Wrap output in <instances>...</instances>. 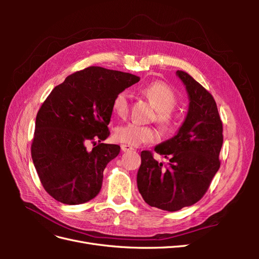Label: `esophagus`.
<instances>
[{
  "label": "esophagus",
  "instance_id": "obj_1",
  "mask_svg": "<svg viewBox=\"0 0 259 259\" xmlns=\"http://www.w3.org/2000/svg\"><path fill=\"white\" fill-rule=\"evenodd\" d=\"M121 149H122V151H124V152H128V151L134 150V148H133L132 146H128V145H122Z\"/></svg>",
  "mask_w": 259,
  "mask_h": 259
}]
</instances>
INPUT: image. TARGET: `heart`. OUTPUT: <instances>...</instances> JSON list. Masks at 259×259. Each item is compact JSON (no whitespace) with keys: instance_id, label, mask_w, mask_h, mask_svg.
Returning a JSON list of instances; mask_svg holds the SVG:
<instances>
[{"instance_id":"1","label":"heart","mask_w":259,"mask_h":259,"mask_svg":"<svg viewBox=\"0 0 259 259\" xmlns=\"http://www.w3.org/2000/svg\"><path fill=\"white\" fill-rule=\"evenodd\" d=\"M142 93L156 108V120L167 131H174L177 126L173 110L177 106V96L174 90L164 82L155 81L142 89ZM113 111L124 116L128 111V94L121 91L116 94L112 101ZM114 138L119 143L128 146H140L152 144L160 139L159 131L152 126H145L128 122L117 126L114 131Z\"/></svg>"}]
</instances>
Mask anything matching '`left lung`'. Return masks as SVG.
Instances as JSON below:
<instances>
[{"label": "left lung", "instance_id": "left-lung-1", "mask_svg": "<svg viewBox=\"0 0 259 259\" xmlns=\"http://www.w3.org/2000/svg\"><path fill=\"white\" fill-rule=\"evenodd\" d=\"M189 96V110L177 134L154 148L168 159L158 162L143 151L137 187L147 204L175 211L193 205L207 191L221 166L223 123L211 94L182 70L176 72Z\"/></svg>", "mask_w": 259, "mask_h": 259}]
</instances>
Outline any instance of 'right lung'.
<instances>
[{"mask_svg": "<svg viewBox=\"0 0 259 259\" xmlns=\"http://www.w3.org/2000/svg\"><path fill=\"white\" fill-rule=\"evenodd\" d=\"M139 80L89 67L68 75L45 99L36 114L31 155L41 184L55 200L76 205L99 193L104 169L120 153V146L101 143L110 135L113 98Z\"/></svg>", "mask_w": 259, "mask_h": 259, "instance_id": "add662e5", "label": "right lung"}]
</instances>
